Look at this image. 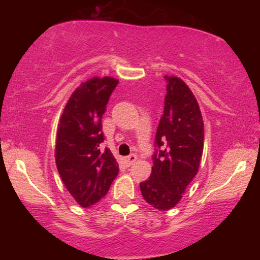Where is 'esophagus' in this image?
I'll return each mask as SVG.
<instances>
[{"instance_id": "1", "label": "esophagus", "mask_w": 260, "mask_h": 260, "mask_svg": "<svg viewBox=\"0 0 260 260\" xmlns=\"http://www.w3.org/2000/svg\"><path fill=\"white\" fill-rule=\"evenodd\" d=\"M138 159V157H136L135 155H129L128 157H126V164L128 165V166H131V165H133L134 162H135V160Z\"/></svg>"}]
</instances>
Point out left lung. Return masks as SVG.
Listing matches in <instances>:
<instances>
[{"label": "left lung", "instance_id": "1", "mask_svg": "<svg viewBox=\"0 0 260 260\" xmlns=\"http://www.w3.org/2000/svg\"><path fill=\"white\" fill-rule=\"evenodd\" d=\"M164 113L158 125L150 178L140 183L147 203L166 211L181 200L199 172L204 124L197 100L178 77L165 76Z\"/></svg>", "mask_w": 260, "mask_h": 260}]
</instances>
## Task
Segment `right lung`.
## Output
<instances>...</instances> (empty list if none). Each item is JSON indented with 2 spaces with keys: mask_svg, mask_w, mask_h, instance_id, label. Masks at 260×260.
<instances>
[{
  "mask_svg": "<svg viewBox=\"0 0 260 260\" xmlns=\"http://www.w3.org/2000/svg\"><path fill=\"white\" fill-rule=\"evenodd\" d=\"M117 79L91 78L71 95L59 119L56 165L60 179L79 205L89 208L107 195L119 172L116 158L105 148L102 117Z\"/></svg>",
  "mask_w": 260,
  "mask_h": 260,
  "instance_id": "obj_1",
  "label": "right lung"
}]
</instances>
